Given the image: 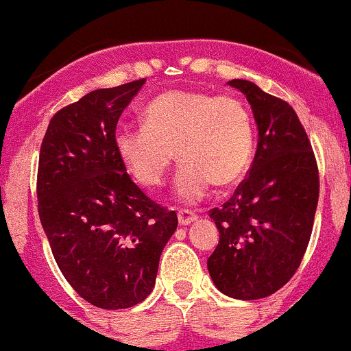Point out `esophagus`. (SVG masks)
Listing matches in <instances>:
<instances>
[{
  "label": "esophagus",
  "mask_w": 351,
  "mask_h": 351,
  "mask_svg": "<svg viewBox=\"0 0 351 351\" xmlns=\"http://www.w3.org/2000/svg\"><path fill=\"white\" fill-rule=\"evenodd\" d=\"M178 219H179V223H181V226H189V223H193L196 219H198V215L193 212H189V210H179Z\"/></svg>",
  "instance_id": "1"
}]
</instances>
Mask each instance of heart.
I'll list each match as a JSON object with an SVG mask.
<instances>
[{
	"label": "heart",
	"instance_id": "heart-1",
	"mask_svg": "<svg viewBox=\"0 0 351 351\" xmlns=\"http://www.w3.org/2000/svg\"><path fill=\"white\" fill-rule=\"evenodd\" d=\"M138 128L120 125L113 148L132 179L145 188L163 186L173 149L182 160L176 193L195 203L215 186L238 182L255 149L252 115L241 99L203 91L172 89L155 96L143 110Z\"/></svg>",
	"mask_w": 351,
	"mask_h": 351
}]
</instances>
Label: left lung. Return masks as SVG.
<instances>
[{
  "mask_svg": "<svg viewBox=\"0 0 351 351\" xmlns=\"http://www.w3.org/2000/svg\"><path fill=\"white\" fill-rule=\"evenodd\" d=\"M246 96L258 129L248 178L210 212L219 245L206 267L220 293L258 300L281 289L302 263L319 202V170L295 110L253 82H228Z\"/></svg>",
  "mask_w": 351,
  "mask_h": 351,
  "instance_id": "left-lung-1",
  "label": "left lung"
}]
</instances>
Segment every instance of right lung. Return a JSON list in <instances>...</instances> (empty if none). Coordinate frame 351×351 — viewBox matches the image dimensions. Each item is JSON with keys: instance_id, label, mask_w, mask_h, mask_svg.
I'll use <instances>...</instances> for the list:
<instances>
[{"instance_id": "1", "label": "right lung", "mask_w": 351, "mask_h": 351, "mask_svg": "<svg viewBox=\"0 0 351 351\" xmlns=\"http://www.w3.org/2000/svg\"><path fill=\"white\" fill-rule=\"evenodd\" d=\"M146 79L96 89L49 120L38 170V210L53 256L79 296L105 310L152 293L178 215L149 199L113 148L123 108Z\"/></svg>"}]
</instances>
